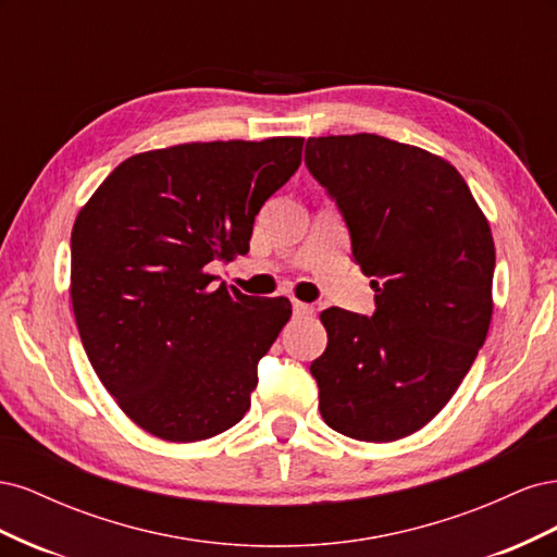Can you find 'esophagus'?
Returning <instances> with one entry per match:
<instances>
[{
    "label": "esophagus",
    "instance_id": "esophagus-1",
    "mask_svg": "<svg viewBox=\"0 0 557 557\" xmlns=\"http://www.w3.org/2000/svg\"><path fill=\"white\" fill-rule=\"evenodd\" d=\"M293 311H295V315H311L315 309H313L311 305H307V301L295 299V301H293Z\"/></svg>",
    "mask_w": 557,
    "mask_h": 557
}]
</instances>
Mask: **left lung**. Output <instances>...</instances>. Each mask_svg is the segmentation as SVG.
Here are the masks:
<instances>
[{"label": "left lung", "mask_w": 557, "mask_h": 557, "mask_svg": "<svg viewBox=\"0 0 557 557\" xmlns=\"http://www.w3.org/2000/svg\"><path fill=\"white\" fill-rule=\"evenodd\" d=\"M307 166L342 209L352 258L376 293L372 318L320 313V416L350 440H404L446 407L485 342L491 223L460 172L425 148L330 134L307 141Z\"/></svg>", "instance_id": "8db88e82"}]
</instances>
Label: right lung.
<instances>
[{
	"label": "right lung",
	"instance_id": "1",
	"mask_svg": "<svg viewBox=\"0 0 557 557\" xmlns=\"http://www.w3.org/2000/svg\"><path fill=\"white\" fill-rule=\"evenodd\" d=\"M301 137L193 141L123 160L81 207L70 295L83 348L123 413L174 444L237 425L290 299L213 285L248 252L264 201L301 164Z\"/></svg>",
	"mask_w": 557,
	"mask_h": 557
}]
</instances>
